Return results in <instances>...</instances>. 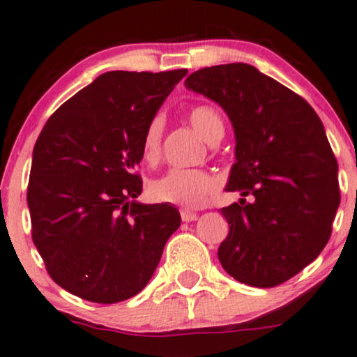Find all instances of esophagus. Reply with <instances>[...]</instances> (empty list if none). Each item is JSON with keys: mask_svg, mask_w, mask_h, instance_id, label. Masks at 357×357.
I'll list each match as a JSON object with an SVG mask.
<instances>
[{"mask_svg": "<svg viewBox=\"0 0 357 357\" xmlns=\"http://www.w3.org/2000/svg\"><path fill=\"white\" fill-rule=\"evenodd\" d=\"M196 218H197V214H196V213L190 211V209H181V220H183L184 222L195 221Z\"/></svg>", "mask_w": 357, "mask_h": 357, "instance_id": "obj_1", "label": "esophagus"}]
</instances>
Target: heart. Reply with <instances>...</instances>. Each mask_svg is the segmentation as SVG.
<instances>
[{
    "mask_svg": "<svg viewBox=\"0 0 357 357\" xmlns=\"http://www.w3.org/2000/svg\"><path fill=\"white\" fill-rule=\"evenodd\" d=\"M188 121L208 143H216L225 135V121L211 106H196L188 113ZM162 121L153 118L146 126L141 143V156L148 165H156L161 156ZM218 183L208 171L197 167H174L149 184V192L160 203L178 204L195 209L208 203Z\"/></svg>",
    "mask_w": 357,
    "mask_h": 357,
    "instance_id": "obj_1",
    "label": "heart"
}]
</instances>
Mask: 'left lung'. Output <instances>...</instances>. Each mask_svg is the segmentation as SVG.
Here are the masks:
<instances>
[{
  "mask_svg": "<svg viewBox=\"0 0 357 357\" xmlns=\"http://www.w3.org/2000/svg\"><path fill=\"white\" fill-rule=\"evenodd\" d=\"M184 86L229 116L236 162L226 191L252 196L221 209L229 225L221 266L248 286L282 284L323 251L341 201L323 123L304 98L246 63L203 68Z\"/></svg>",
  "mask_w": 357,
  "mask_h": 357,
  "instance_id": "8db88e82",
  "label": "left lung"
}]
</instances>
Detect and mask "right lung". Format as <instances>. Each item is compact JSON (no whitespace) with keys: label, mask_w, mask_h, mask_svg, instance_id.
Wrapping results in <instances>:
<instances>
[{"label":"right lung","mask_w":357,"mask_h":357,"mask_svg":"<svg viewBox=\"0 0 357 357\" xmlns=\"http://www.w3.org/2000/svg\"><path fill=\"white\" fill-rule=\"evenodd\" d=\"M188 70L108 71L63 102L33 149V243L68 293L113 304L151 279L181 225L169 204H139L136 166L148 123Z\"/></svg>","instance_id":"obj_1"}]
</instances>
